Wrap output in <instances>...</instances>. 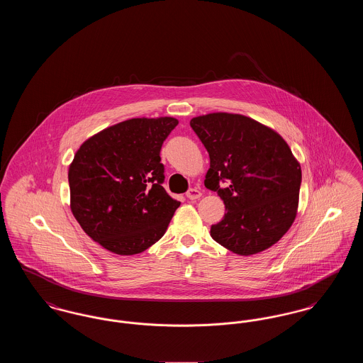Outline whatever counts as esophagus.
Segmentation results:
<instances>
[{
	"label": "esophagus",
	"instance_id": "obj_1",
	"mask_svg": "<svg viewBox=\"0 0 363 363\" xmlns=\"http://www.w3.org/2000/svg\"><path fill=\"white\" fill-rule=\"evenodd\" d=\"M186 197L189 199V200H199L200 197H201V191L199 189H189L188 190V193H186Z\"/></svg>",
	"mask_w": 363,
	"mask_h": 363
}]
</instances>
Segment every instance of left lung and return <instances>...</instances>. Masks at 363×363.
<instances>
[{
	"instance_id": "1",
	"label": "left lung",
	"mask_w": 363,
	"mask_h": 363,
	"mask_svg": "<svg viewBox=\"0 0 363 363\" xmlns=\"http://www.w3.org/2000/svg\"><path fill=\"white\" fill-rule=\"evenodd\" d=\"M190 126L209 154L206 188L225 203L211 237L240 256L275 245L296 216L302 172L289 144L274 129L241 114L211 113ZM227 179L230 185L220 189Z\"/></svg>"
}]
</instances>
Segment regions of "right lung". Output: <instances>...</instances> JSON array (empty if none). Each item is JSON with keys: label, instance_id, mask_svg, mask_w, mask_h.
Here are the masks:
<instances>
[{"label": "right lung", "instance_id": "add662e5", "mask_svg": "<svg viewBox=\"0 0 363 363\" xmlns=\"http://www.w3.org/2000/svg\"><path fill=\"white\" fill-rule=\"evenodd\" d=\"M173 117L132 118L86 140L70 163V209L86 235L108 252L132 256L166 233L179 201L162 186L163 141Z\"/></svg>", "mask_w": 363, "mask_h": 363}]
</instances>
